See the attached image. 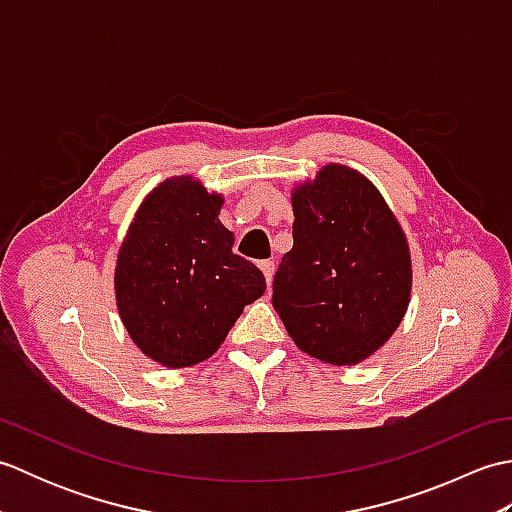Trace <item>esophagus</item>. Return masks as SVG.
Returning <instances> with one entry per match:
<instances>
[{
  "label": "esophagus",
  "instance_id": "obj_1",
  "mask_svg": "<svg viewBox=\"0 0 512 512\" xmlns=\"http://www.w3.org/2000/svg\"><path fill=\"white\" fill-rule=\"evenodd\" d=\"M259 268H262V273L266 277V284L270 286L273 284V275H275V262H270V259H266V262L259 264Z\"/></svg>",
  "mask_w": 512,
  "mask_h": 512
}]
</instances>
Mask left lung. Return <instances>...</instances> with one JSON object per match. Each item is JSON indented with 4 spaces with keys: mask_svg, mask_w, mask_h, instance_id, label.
Segmentation results:
<instances>
[{
    "mask_svg": "<svg viewBox=\"0 0 512 512\" xmlns=\"http://www.w3.org/2000/svg\"><path fill=\"white\" fill-rule=\"evenodd\" d=\"M292 244L273 306L301 352L356 365L380 350L411 295L407 237L363 173L325 165L292 191Z\"/></svg>",
    "mask_w": 512,
    "mask_h": 512,
    "instance_id": "1",
    "label": "left lung"
}]
</instances>
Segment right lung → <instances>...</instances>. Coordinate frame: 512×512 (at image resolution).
<instances>
[{"label": "right lung", "instance_id": "right-lung-1", "mask_svg": "<svg viewBox=\"0 0 512 512\" xmlns=\"http://www.w3.org/2000/svg\"><path fill=\"white\" fill-rule=\"evenodd\" d=\"M224 204L191 176L151 191L118 250L114 290L125 330L140 352L178 369L213 356L266 279L233 253L217 220Z\"/></svg>", "mask_w": 512, "mask_h": 512}]
</instances>
